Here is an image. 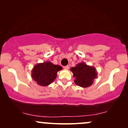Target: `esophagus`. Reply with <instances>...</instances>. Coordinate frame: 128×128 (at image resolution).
<instances>
[{"label": "esophagus", "instance_id": "obj_1", "mask_svg": "<svg viewBox=\"0 0 128 128\" xmlns=\"http://www.w3.org/2000/svg\"><path fill=\"white\" fill-rule=\"evenodd\" d=\"M64 68L65 69V70H68V69H69V66H64Z\"/></svg>", "mask_w": 128, "mask_h": 128}]
</instances>
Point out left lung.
Here are the masks:
<instances>
[{"label": "left lung", "instance_id": "8db88e82", "mask_svg": "<svg viewBox=\"0 0 128 128\" xmlns=\"http://www.w3.org/2000/svg\"><path fill=\"white\" fill-rule=\"evenodd\" d=\"M73 77L75 78L74 82L77 86L83 88L91 86L94 80L98 77L96 69L93 66H88L85 62L76 64L75 67L70 68Z\"/></svg>", "mask_w": 128, "mask_h": 128}]
</instances>
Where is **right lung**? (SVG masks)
I'll list each match as a JSON object with an SVG mask.
<instances>
[{
	"instance_id": "add662e5",
	"label": "right lung",
	"mask_w": 128,
	"mask_h": 128,
	"mask_svg": "<svg viewBox=\"0 0 128 128\" xmlns=\"http://www.w3.org/2000/svg\"><path fill=\"white\" fill-rule=\"evenodd\" d=\"M62 67L55 65L49 61L38 63L32 70V78L40 86H48L53 82L57 76L58 71Z\"/></svg>"
}]
</instances>
